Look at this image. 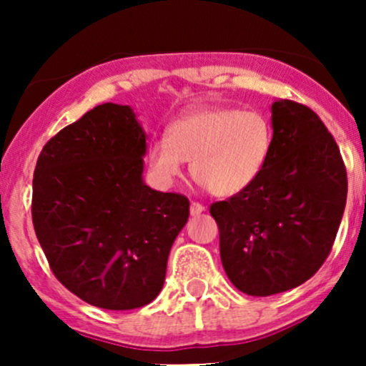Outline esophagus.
Wrapping results in <instances>:
<instances>
[{"label": "esophagus", "mask_w": 366, "mask_h": 366, "mask_svg": "<svg viewBox=\"0 0 366 366\" xmlns=\"http://www.w3.org/2000/svg\"><path fill=\"white\" fill-rule=\"evenodd\" d=\"M204 210H205V207L202 204H198V202H193V204H191V207H189L191 216H198V214H202Z\"/></svg>", "instance_id": "34e87169"}]
</instances>
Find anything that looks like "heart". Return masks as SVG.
Instances as JSON below:
<instances>
[{
	"label": "heart",
	"instance_id": "obj_1",
	"mask_svg": "<svg viewBox=\"0 0 366 366\" xmlns=\"http://www.w3.org/2000/svg\"><path fill=\"white\" fill-rule=\"evenodd\" d=\"M272 142L271 120L258 109L198 108L169 124L147 161L161 184L179 179L184 161H191V175L210 194L234 197L264 172Z\"/></svg>",
	"mask_w": 366,
	"mask_h": 366
}]
</instances>
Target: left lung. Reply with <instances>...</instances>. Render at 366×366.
Wrapping results in <instances>:
<instances>
[{
    "mask_svg": "<svg viewBox=\"0 0 366 366\" xmlns=\"http://www.w3.org/2000/svg\"><path fill=\"white\" fill-rule=\"evenodd\" d=\"M274 142L264 172L242 193L210 205L221 262L248 296H272L312 278L333 248L347 200L337 142L317 113L272 102Z\"/></svg>",
    "mask_w": 366,
    "mask_h": 366,
    "instance_id": "obj_1",
    "label": "left lung"
}]
</instances>
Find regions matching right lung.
<instances>
[{"instance_id": "obj_1", "label": "right lung", "mask_w": 366, "mask_h": 366, "mask_svg": "<svg viewBox=\"0 0 366 366\" xmlns=\"http://www.w3.org/2000/svg\"><path fill=\"white\" fill-rule=\"evenodd\" d=\"M145 152L134 112L106 102L53 136L36 161V239L58 282L97 308L154 301L189 217L184 194L143 182Z\"/></svg>"}]
</instances>
